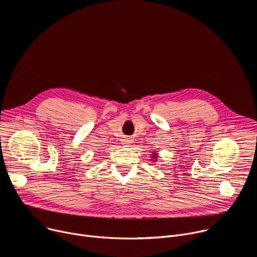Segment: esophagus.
I'll use <instances>...</instances> for the list:
<instances>
[{
    "label": "esophagus",
    "instance_id": "1",
    "mask_svg": "<svg viewBox=\"0 0 257 257\" xmlns=\"http://www.w3.org/2000/svg\"><path fill=\"white\" fill-rule=\"evenodd\" d=\"M130 142V140L128 139V138H126V139H123V142L122 143H124V144H128Z\"/></svg>",
    "mask_w": 257,
    "mask_h": 257
}]
</instances>
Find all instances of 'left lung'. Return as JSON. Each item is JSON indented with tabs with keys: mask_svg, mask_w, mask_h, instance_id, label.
I'll list each match as a JSON object with an SVG mask.
<instances>
[{
	"mask_svg": "<svg viewBox=\"0 0 257 257\" xmlns=\"http://www.w3.org/2000/svg\"><path fill=\"white\" fill-rule=\"evenodd\" d=\"M153 158H158V156H157V154H155L154 156H153Z\"/></svg>",
	"mask_w": 257,
	"mask_h": 257,
	"instance_id": "8db88e82",
	"label": "left lung"
}]
</instances>
